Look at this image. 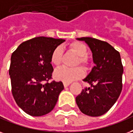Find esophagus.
I'll list each match as a JSON object with an SVG mask.
<instances>
[{
    "label": "esophagus",
    "instance_id": "1",
    "mask_svg": "<svg viewBox=\"0 0 133 133\" xmlns=\"http://www.w3.org/2000/svg\"><path fill=\"white\" fill-rule=\"evenodd\" d=\"M70 82H63V84H64V87H67L70 85Z\"/></svg>",
    "mask_w": 133,
    "mask_h": 133
}]
</instances>
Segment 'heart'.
Masks as SVG:
<instances>
[{
    "mask_svg": "<svg viewBox=\"0 0 133 133\" xmlns=\"http://www.w3.org/2000/svg\"><path fill=\"white\" fill-rule=\"evenodd\" d=\"M69 48L78 55V59L76 61V65L81 64L84 66L85 69H89L90 66V60L87 55L88 53V49L87 46L80 42H74L71 43ZM63 56L62 48L60 46H57L52 52L51 55V63L56 66H59L62 62ZM84 70L81 66L69 69L66 67H61L55 71V77L58 80L70 82L74 80H76L84 76Z\"/></svg>",
    "mask_w": 133,
    "mask_h": 133,
    "instance_id": "obj_1",
    "label": "heart"
}]
</instances>
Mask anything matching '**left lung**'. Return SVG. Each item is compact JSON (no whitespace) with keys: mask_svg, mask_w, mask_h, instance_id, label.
Returning <instances> with one entry per match:
<instances>
[{"mask_svg":"<svg viewBox=\"0 0 133 133\" xmlns=\"http://www.w3.org/2000/svg\"><path fill=\"white\" fill-rule=\"evenodd\" d=\"M93 53L96 65L84 79L91 85L76 98V104L87 116H102L110 110L121 94L123 66L119 52L108 42L92 37H81Z\"/></svg>","mask_w":133,"mask_h":133,"instance_id":"8db88e82","label":"left lung"}]
</instances>
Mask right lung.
Listing matches in <instances>:
<instances>
[{
	"mask_svg": "<svg viewBox=\"0 0 133 133\" xmlns=\"http://www.w3.org/2000/svg\"><path fill=\"white\" fill-rule=\"evenodd\" d=\"M63 39L37 37L12 52L9 74L12 94L17 105L28 115L41 116L51 112L64 89L62 81H52V51Z\"/></svg>",
	"mask_w": 133,
	"mask_h": 133,
	"instance_id": "right-lung-1",
	"label": "right lung"
}]
</instances>
